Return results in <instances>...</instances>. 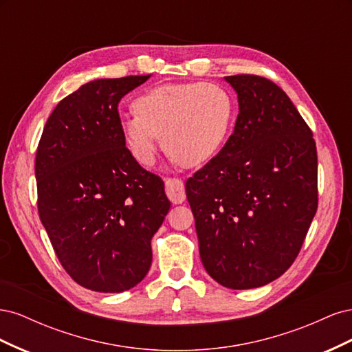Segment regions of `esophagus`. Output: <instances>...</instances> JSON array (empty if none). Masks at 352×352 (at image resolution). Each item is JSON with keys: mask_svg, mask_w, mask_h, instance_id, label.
I'll return each instance as SVG.
<instances>
[{"mask_svg": "<svg viewBox=\"0 0 352 352\" xmlns=\"http://www.w3.org/2000/svg\"><path fill=\"white\" fill-rule=\"evenodd\" d=\"M166 194L173 204H182L186 199L185 185L180 179H166Z\"/></svg>", "mask_w": 352, "mask_h": 352, "instance_id": "1", "label": "esophagus"}]
</instances>
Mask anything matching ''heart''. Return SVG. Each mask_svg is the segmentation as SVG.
<instances>
[{
    "label": "heart",
    "instance_id": "b5f03b06",
    "mask_svg": "<svg viewBox=\"0 0 352 352\" xmlns=\"http://www.w3.org/2000/svg\"><path fill=\"white\" fill-rule=\"evenodd\" d=\"M135 114L120 122L123 141L144 167L155 163L162 133L173 162L188 167L208 163L225 146L233 126L230 94L210 82L166 83L133 100Z\"/></svg>",
    "mask_w": 352,
    "mask_h": 352
}]
</instances>
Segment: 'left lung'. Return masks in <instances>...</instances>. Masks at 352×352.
Wrapping results in <instances>:
<instances>
[{
  "mask_svg": "<svg viewBox=\"0 0 352 352\" xmlns=\"http://www.w3.org/2000/svg\"><path fill=\"white\" fill-rule=\"evenodd\" d=\"M235 131L186 180L202 265L230 289L278 279L295 261L317 211L310 127L272 80L236 74Z\"/></svg>",
  "mask_w": 352,
  "mask_h": 352,
  "instance_id": "8db88e82",
  "label": "left lung"
}]
</instances>
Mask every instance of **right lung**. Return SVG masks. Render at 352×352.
Wrapping results in <instances>:
<instances>
[{"label":"right lung","instance_id":"add662e5","mask_svg":"<svg viewBox=\"0 0 352 352\" xmlns=\"http://www.w3.org/2000/svg\"><path fill=\"white\" fill-rule=\"evenodd\" d=\"M148 79L82 85L57 104L38 145L41 221L63 267L91 291L123 292L145 278L151 239L170 210L163 180L126 148L117 111Z\"/></svg>","mask_w":352,"mask_h":352}]
</instances>
